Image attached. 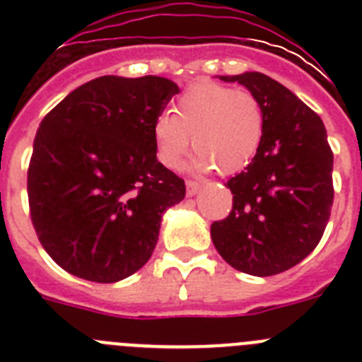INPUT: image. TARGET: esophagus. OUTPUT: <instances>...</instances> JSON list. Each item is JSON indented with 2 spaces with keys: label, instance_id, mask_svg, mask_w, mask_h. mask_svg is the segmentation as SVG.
<instances>
[{
  "label": "esophagus",
  "instance_id": "esophagus-1",
  "mask_svg": "<svg viewBox=\"0 0 362 362\" xmlns=\"http://www.w3.org/2000/svg\"><path fill=\"white\" fill-rule=\"evenodd\" d=\"M199 190H201V185L197 183V181H187V194H188V196H196Z\"/></svg>",
  "mask_w": 362,
  "mask_h": 362
}]
</instances>
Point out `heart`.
Returning a JSON list of instances; mask_svg holds the SVG:
<instances>
[{
	"label": "heart",
	"instance_id": "heart-1",
	"mask_svg": "<svg viewBox=\"0 0 362 362\" xmlns=\"http://www.w3.org/2000/svg\"><path fill=\"white\" fill-rule=\"evenodd\" d=\"M174 116L153 121L152 137L163 166L177 168L192 137L196 153L190 159L194 172L235 174L257 153L264 134L263 105L254 94L233 90L217 83L190 86L177 103Z\"/></svg>",
	"mask_w": 362,
	"mask_h": 362
}]
</instances>
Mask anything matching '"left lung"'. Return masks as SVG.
Wrapping results in <instances>:
<instances>
[{"label": "left lung", "mask_w": 362, "mask_h": 362, "mask_svg": "<svg viewBox=\"0 0 362 362\" xmlns=\"http://www.w3.org/2000/svg\"><path fill=\"white\" fill-rule=\"evenodd\" d=\"M261 101L263 141L252 163L230 177L228 217L214 221L216 250L235 270L276 276L321 241L334 203V153L321 117L286 86L261 72L219 76Z\"/></svg>", "instance_id": "1"}]
</instances>
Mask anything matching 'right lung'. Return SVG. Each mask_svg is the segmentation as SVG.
Returning a JSON list of instances; mask_svg holds the SVG:
<instances>
[{"mask_svg":"<svg viewBox=\"0 0 362 362\" xmlns=\"http://www.w3.org/2000/svg\"><path fill=\"white\" fill-rule=\"evenodd\" d=\"M174 81L101 76L41 121L28 165L32 225L63 270L116 283L146 264L185 181L158 161L152 127Z\"/></svg>","mask_w":362,"mask_h":362,"instance_id":"right-lung-1","label":"right lung"}]
</instances>
